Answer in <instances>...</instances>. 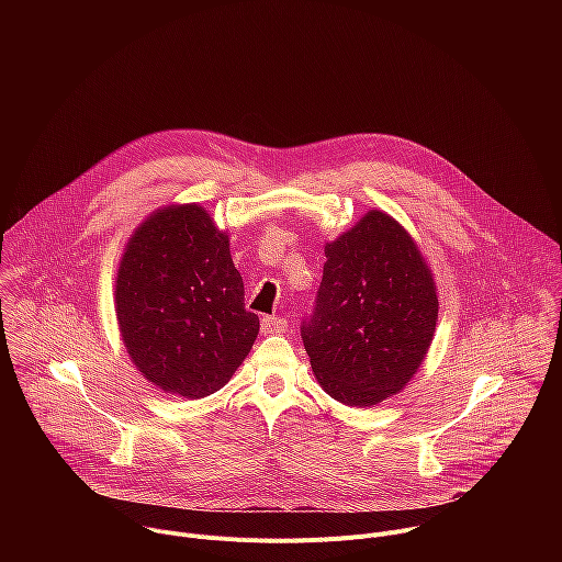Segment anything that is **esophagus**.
I'll use <instances>...</instances> for the list:
<instances>
[{"label": "esophagus", "instance_id": "34e87169", "mask_svg": "<svg viewBox=\"0 0 562 562\" xmlns=\"http://www.w3.org/2000/svg\"><path fill=\"white\" fill-rule=\"evenodd\" d=\"M286 327H289V323L284 317H278V315L262 317V334H284Z\"/></svg>", "mask_w": 562, "mask_h": 562}]
</instances>
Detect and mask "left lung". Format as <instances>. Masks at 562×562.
Listing matches in <instances>:
<instances>
[{
  "label": "left lung",
  "mask_w": 562,
  "mask_h": 562,
  "mask_svg": "<svg viewBox=\"0 0 562 562\" xmlns=\"http://www.w3.org/2000/svg\"><path fill=\"white\" fill-rule=\"evenodd\" d=\"M325 256L304 349L334 400L373 407L427 358L440 308L434 273L412 233L378 209L327 243Z\"/></svg>",
  "instance_id": "left-lung-1"
}]
</instances>
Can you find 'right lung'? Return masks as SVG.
I'll use <instances>...</instances> for the list:
<instances>
[{"label": "right lung", "mask_w": 562, "mask_h": 562, "mask_svg": "<svg viewBox=\"0 0 562 562\" xmlns=\"http://www.w3.org/2000/svg\"><path fill=\"white\" fill-rule=\"evenodd\" d=\"M115 315L146 382L187 400L222 389L260 331L228 235L195 202L157 209L133 231L117 267Z\"/></svg>", "instance_id": "right-lung-1"}]
</instances>
